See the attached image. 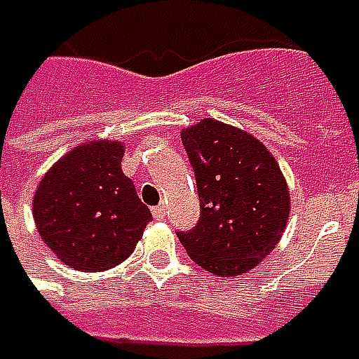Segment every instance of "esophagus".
<instances>
[{"instance_id": "1", "label": "esophagus", "mask_w": 359, "mask_h": 359, "mask_svg": "<svg viewBox=\"0 0 359 359\" xmlns=\"http://www.w3.org/2000/svg\"><path fill=\"white\" fill-rule=\"evenodd\" d=\"M151 212H153V218H155V220H163V218H165V206H163V204L155 206Z\"/></svg>"}]
</instances>
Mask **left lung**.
<instances>
[{
  "label": "left lung",
  "mask_w": 359,
  "mask_h": 359,
  "mask_svg": "<svg viewBox=\"0 0 359 359\" xmlns=\"http://www.w3.org/2000/svg\"><path fill=\"white\" fill-rule=\"evenodd\" d=\"M200 196V218L177 238L189 259L220 277L255 269L289 218V189L259 139L204 118L182 131Z\"/></svg>",
  "instance_id": "obj_1"
}]
</instances>
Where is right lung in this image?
<instances>
[{
  "mask_svg": "<svg viewBox=\"0 0 359 359\" xmlns=\"http://www.w3.org/2000/svg\"><path fill=\"white\" fill-rule=\"evenodd\" d=\"M123 145L93 141L48 171L34 196L42 241L64 264L107 271L133 252L151 212L121 170Z\"/></svg>",
  "mask_w": 359,
  "mask_h": 359,
  "instance_id": "1",
  "label": "right lung"
}]
</instances>
